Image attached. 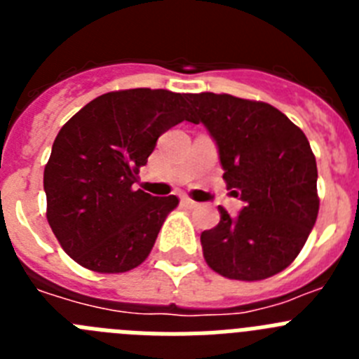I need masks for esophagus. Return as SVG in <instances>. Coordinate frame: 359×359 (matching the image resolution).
<instances>
[{
	"mask_svg": "<svg viewBox=\"0 0 359 359\" xmlns=\"http://www.w3.org/2000/svg\"><path fill=\"white\" fill-rule=\"evenodd\" d=\"M182 203H183V205H185L187 208H196V207H198V203L192 201V199H190V198H183Z\"/></svg>",
	"mask_w": 359,
	"mask_h": 359,
	"instance_id": "esophagus-1",
	"label": "esophagus"
}]
</instances>
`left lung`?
I'll return each mask as SVG.
<instances>
[{"label": "left lung", "mask_w": 359, "mask_h": 359, "mask_svg": "<svg viewBox=\"0 0 359 359\" xmlns=\"http://www.w3.org/2000/svg\"><path fill=\"white\" fill-rule=\"evenodd\" d=\"M190 122H201L219 149L223 180L244 207L201 233L205 261L236 280H262L286 269L318 217L315 154L302 129L277 107L231 95L196 93Z\"/></svg>", "instance_id": "1"}]
</instances>
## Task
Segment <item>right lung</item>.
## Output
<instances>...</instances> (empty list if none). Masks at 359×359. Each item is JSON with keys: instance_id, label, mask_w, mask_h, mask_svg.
Here are the masks:
<instances>
[{"instance_id": "1", "label": "right lung", "mask_w": 359, "mask_h": 359, "mask_svg": "<svg viewBox=\"0 0 359 359\" xmlns=\"http://www.w3.org/2000/svg\"><path fill=\"white\" fill-rule=\"evenodd\" d=\"M190 120L187 95L122 90L86 104L65 123L44 167L46 219L62 250L98 273H123L151 253L176 196L135 190L156 140Z\"/></svg>"}]
</instances>
